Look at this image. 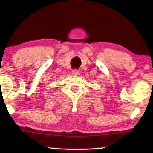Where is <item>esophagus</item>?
Segmentation results:
<instances>
[{"mask_svg":"<svg viewBox=\"0 0 153 153\" xmlns=\"http://www.w3.org/2000/svg\"><path fill=\"white\" fill-rule=\"evenodd\" d=\"M72 74H74V75H78L79 74V71L78 70H72Z\"/></svg>","mask_w":153,"mask_h":153,"instance_id":"esophagus-1","label":"esophagus"}]
</instances>
